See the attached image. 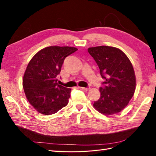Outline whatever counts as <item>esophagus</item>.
Returning a JSON list of instances; mask_svg holds the SVG:
<instances>
[{
    "instance_id": "esophagus-1",
    "label": "esophagus",
    "mask_w": 156,
    "mask_h": 156,
    "mask_svg": "<svg viewBox=\"0 0 156 156\" xmlns=\"http://www.w3.org/2000/svg\"><path fill=\"white\" fill-rule=\"evenodd\" d=\"M80 88L82 89L86 90V91H87V90H89L90 89V87H80Z\"/></svg>"
}]
</instances>
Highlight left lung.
Listing matches in <instances>:
<instances>
[{"instance_id": "1", "label": "left lung", "mask_w": 156, "mask_h": 156, "mask_svg": "<svg viewBox=\"0 0 156 156\" xmlns=\"http://www.w3.org/2000/svg\"><path fill=\"white\" fill-rule=\"evenodd\" d=\"M88 52L105 80V85L100 88V98L93 107L106 116L117 114L125 108L134 95L136 80L132 64L126 54L115 47H90Z\"/></svg>"}]
</instances>
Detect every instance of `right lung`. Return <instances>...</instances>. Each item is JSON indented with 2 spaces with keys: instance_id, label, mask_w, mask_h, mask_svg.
I'll use <instances>...</instances> for the list:
<instances>
[{
  "instance_id": "obj_1",
  "label": "right lung",
  "mask_w": 156,
  "mask_h": 156,
  "mask_svg": "<svg viewBox=\"0 0 156 156\" xmlns=\"http://www.w3.org/2000/svg\"><path fill=\"white\" fill-rule=\"evenodd\" d=\"M76 50L74 47L49 46L30 59L22 86L28 101L39 113L55 114L68 104L71 89L58 84L57 76L65 58Z\"/></svg>"
}]
</instances>
